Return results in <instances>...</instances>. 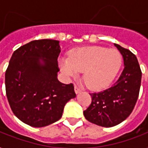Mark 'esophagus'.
<instances>
[{
    "instance_id": "1",
    "label": "esophagus",
    "mask_w": 148,
    "mask_h": 148,
    "mask_svg": "<svg viewBox=\"0 0 148 148\" xmlns=\"http://www.w3.org/2000/svg\"><path fill=\"white\" fill-rule=\"evenodd\" d=\"M74 91H75L76 94H78V93H80V92L82 91V89L79 88L77 86H74Z\"/></svg>"
}]
</instances>
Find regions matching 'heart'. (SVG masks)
<instances>
[{
	"label": "heart",
	"instance_id": "heart-1",
	"mask_svg": "<svg viewBox=\"0 0 148 148\" xmlns=\"http://www.w3.org/2000/svg\"><path fill=\"white\" fill-rule=\"evenodd\" d=\"M123 58L116 49L89 46L73 49L69 58H60L58 64L67 77H75L83 71V79L92 90H102L113 82L122 66Z\"/></svg>",
	"mask_w": 148,
	"mask_h": 148
}]
</instances>
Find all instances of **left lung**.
I'll list each match as a JSON object with an SVG mask.
<instances>
[{"label": "left lung", "mask_w": 148, "mask_h": 148, "mask_svg": "<svg viewBox=\"0 0 148 148\" xmlns=\"http://www.w3.org/2000/svg\"><path fill=\"white\" fill-rule=\"evenodd\" d=\"M114 45L123 55L124 69L111 87L90 94L91 104L83 111L89 122L105 127L119 124L131 114L139 97L142 77L135 54L118 44Z\"/></svg>", "instance_id": "left-lung-1"}]
</instances>
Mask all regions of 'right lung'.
<instances>
[{
  "mask_svg": "<svg viewBox=\"0 0 148 148\" xmlns=\"http://www.w3.org/2000/svg\"><path fill=\"white\" fill-rule=\"evenodd\" d=\"M59 41L35 40L13 52L5 72L6 96L13 114L31 127H42L62 118L76 97L74 85L58 80Z\"/></svg>",
  "mask_w": 148,
  "mask_h": 148,
  "instance_id": "right-lung-1",
  "label": "right lung"
}]
</instances>
